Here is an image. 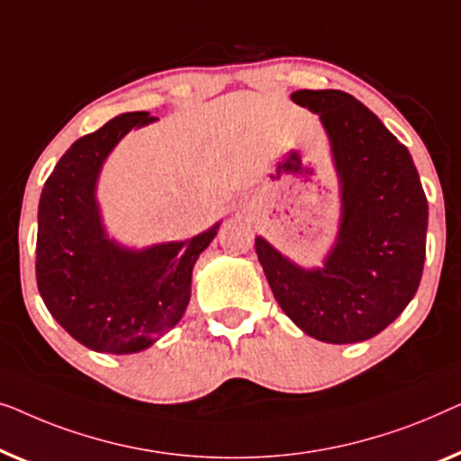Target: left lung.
Segmentation results:
<instances>
[{
    "label": "left lung",
    "instance_id": "left-lung-1",
    "mask_svg": "<svg viewBox=\"0 0 461 461\" xmlns=\"http://www.w3.org/2000/svg\"><path fill=\"white\" fill-rule=\"evenodd\" d=\"M290 98L320 114L328 133L340 231L323 267H301L261 236L257 257L276 301L304 334L330 345L367 340L403 313L422 280L426 194L410 150L351 94L301 89Z\"/></svg>",
    "mask_w": 461,
    "mask_h": 461
}]
</instances>
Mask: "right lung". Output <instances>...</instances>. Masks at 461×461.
I'll return each instance as SVG.
<instances>
[{"label":"right lung","instance_id":"add662e5","mask_svg":"<svg viewBox=\"0 0 461 461\" xmlns=\"http://www.w3.org/2000/svg\"><path fill=\"white\" fill-rule=\"evenodd\" d=\"M148 113L114 116L58 160L39 200L37 288L51 317L81 345L129 355L152 347L190 303L192 269L217 225L185 242L131 250L106 236L95 185L104 160Z\"/></svg>","mask_w":461,"mask_h":461}]
</instances>
